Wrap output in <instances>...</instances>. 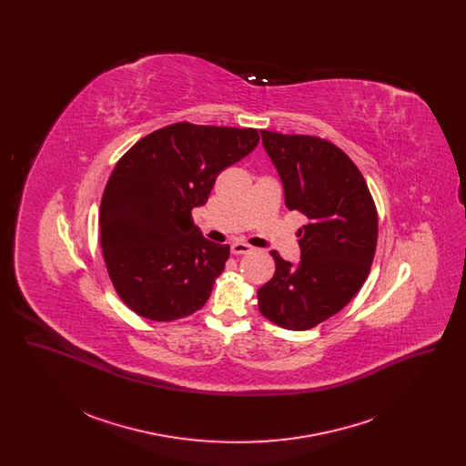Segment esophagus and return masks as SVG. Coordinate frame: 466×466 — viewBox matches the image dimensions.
Instances as JSON below:
<instances>
[{
	"instance_id": "obj_1",
	"label": "esophagus",
	"mask_w": 466,
	"mask_h": 466,
	"mask_svg": "<svg viewBox=\"0 0 466 466\" xmlns=\"http://www.w3.org/2000/svg\"><path fill=\"white\" fill-rule=\"evenodd\" d=\"M230 251H232V255H246V253L253 251V248L246 243H234L230 246Z\"/></svg>"
}]
</instances>
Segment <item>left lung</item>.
Listing matches in <instances>:
<instances>
[{"mask_svg":"<svg viewBox=\"0 0 466 466\" xmlns=\"http://www.w3.org/2000/svg\"><path fill=\"white\" fill-rule=\"evenodd\" d=\"M299 228L300 262L274 249L276 270L258 295V309L287 330H309L350 304L374 262L377 209L355 162L319 136L260 131Z\"/></svg>","mask_w":466,"mask_h":466,"instance_id":"obj_1","label":"left lung"}]
</instances>
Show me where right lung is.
Masks as SVG:
<instances>
[{
    "label": "right lung",
    "instance_id": "add662e5",
    "mask_svg": "<svg viewBox=\"0 0 466 466\" xmlns=\"http://www.w3.org/2000/svg\"><path fill=\"white\" fill-rule=\"evenodd\" d=\"M258 141L253 127L177 122L120 157L103 192L99 234L111 285L137 316L175 321L208 302L230 246L208 241L192 209Z\"/></svg>",
    "mask_w": 466,
    "mask_h": 466
}]
</instances>
